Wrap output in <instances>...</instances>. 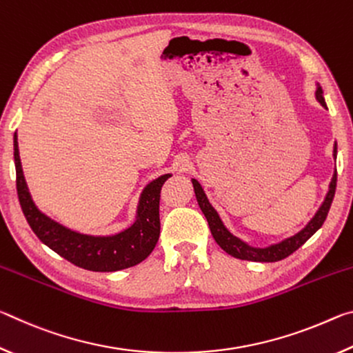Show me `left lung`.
<instances>
[{
    "label": "left lung",
    "instance_id": "8db88e82",
    "mask_svg": "<svg viewBox=\"0 0 353 353\" xmlns=\"http://www.w3.org/2000/svg\"><path fill=\"white\" fill-rule=\"evenodd\" d=\"M316 99L319 103L327 107L324 97H322V90L321 87H318L316 90ZM334 159H336V145H334ZM193 187H194V193H196V199H198V204L201 207L202 213L205 214L208 227H210V232L214 238V241L219 244V248L225 250L227 254L235 256V259L240 260H248V261H260V263H272V261H279L283 260L286 256L291 255L294 250H297L299 248L305 243L310 236H312L319 227L324 224V221L328 214V210H330L333 196H334V190H336V172L333 174V179L330 182V190L325 196V201L322 202L321 208L318 210V213L314 214V218L310 221L307 224V227L303 230L299 232L294 236L286 238L285 241L279 243V244H272L270 248H252L248 246L246 243H243L241 240H238L236 236H234L230 234L229 230L225 229L224 224L221 223V219L218 216V213L214 212V208L210 205V202L207 201V196L204 193V190L199 185L198 181L193 179Z\"/></svg>",
    "mask_w": 353,
    "mask_h": 353
}]
</instances>
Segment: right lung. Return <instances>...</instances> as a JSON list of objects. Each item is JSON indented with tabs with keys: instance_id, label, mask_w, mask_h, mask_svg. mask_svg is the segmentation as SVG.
Masks as SVG:
<instances>
[{
	"instance_id": "obj_1",
	"label": "right lung",
	"mask_w": 353,
	"mask_h": 353,
	"mask_svg": "<svg viewBox=\"0 0 353 353\" xmlns=\"http://www.w3.org/2000/svg\"><path fill=\"white\" fill-rule=\"evenodd\" d=\"M14 159L17 171V193L28 224L41 243L65 260L88 271L112 272L139 265L152 252L160 235V190L171 174L155 179L145 188L135 223L112 236L82 235L67 229L41 213L31 199L23 176L19 141L14 137Z\"/></svg>"
}]
</instances>
